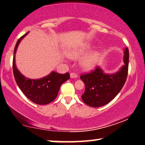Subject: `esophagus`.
I'll use <instances>...</instances> for the list:
<instances>
[{
	"label": "esophagus",
	"instance_id": "esophagus-1",
	"mask_svg": "<svg viewBox=\"0 0 145 145\" xmlns=\"http://www.w3.org/2000/svg\"><path fill=\"white\" fill-rule=\"evenodd\" d=\"M78 77V75H77V74H76V73H70V77L71 78H77Z\"/></svg>",
	"mask_w": 145,
	"mask_h": 145
}]
</instances>
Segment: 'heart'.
Segmentation results:
<instances>
[{"instance_id":"obj_1","label":"heart","mask_w":145,"mask_h":145,"mask_svg":"<svg viewBox=\"0 0 145 145\" xmlns=\"http://www.w3.org/2000/svg\"><path fill=\"white\" fill-rule=\"evenodd\" d=\"M91 48V44L90 42H85L69 50L67 52V56L70 59H79L86 54L80 61V66L83 70H91L97 65L101 56L100 52L98 50H94L87 54Z\"/></svg>"}]
</instances>
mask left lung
I'll return each mask as SVG.
<instances>
[{
  "label": "left lung",
  "instance_id": "obj_1",
  "mask_svg": "<svg viewBox=\"0 0 145 145\" xmlns=\"http://www.w3.org/2000/svg\"><path fill=\"white\" fill-rule=\"evenodd\" d=\"M129 52L124 50L125 64L118 72L112 74L105 73L99 66L89 73L81 75L85 84V91L81 97L83 102L89 106L97 108L110 103L121 91L128 75Z\"/></svg>",
  "mask_w": 145,
  "mask_h": 145
}]
</instances>
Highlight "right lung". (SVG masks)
Here are the masks:
<instances>
[{
	"instance_id": "1",
	"label": "right lung",
	"mask_w": 145,
	"mask_h": 145,
	"mask_svg": "<svg viewBox=\"0 0 145 145\" xmlns=\"http://www.w3.org/2000/svg\"><path fill=\"white\" fill-rule=\"evenodd\" d=\"M28 32L22 36L16 43L13 59V75L18 86L26 97L34 103L44 105L56 99L61 85L70 79V74L52 72L47 76L39 79H31L25 77L16 67L15 57L20 41Z\"/></svg>"
}]
</instances>
